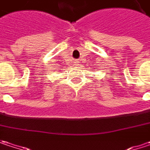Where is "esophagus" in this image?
Segmentation results:
<instances>
[{"instance_id":"34e87169","label":"esophagus","mask_w":150,"mask_h":150,"mask_svg":"<svg viewBox=\"0 0 150 150\" xmlns=\"http://www.w3.org/2000/svg\"><path fill=\"white\" fill-rule=\"evenodd\" d=\"M75 63H76V65H78V63H79V62H75Z\"/></svg>"}]
</instances>
